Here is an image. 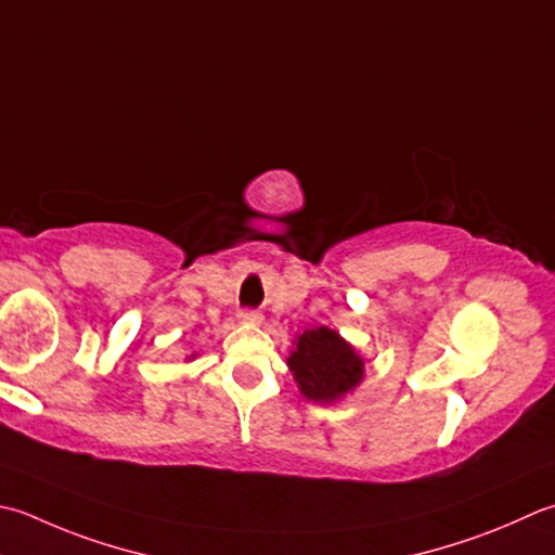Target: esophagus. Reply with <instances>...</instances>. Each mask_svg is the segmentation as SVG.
Masks as SVG:
<instances>
[{"mask_svg":"<svg viewBox=\"0 0 555 555\" xmlns=\"http://www.w3.org/2000/svg\"><path fill=\"white\" fill-rule=\"evenodd\" d=\"M237 320H241L243 324H262V312L257 310H241L237 312Z\"/></svg>","mask_w":555,"mask_h":555,"instance_id":"obj_1","label":"esophagus"}]
</instances>
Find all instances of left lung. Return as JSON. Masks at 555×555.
<instances>
[{
	"label": "left lung",
	"mask_w": 555,
	"mask_h": 555,
	"mask_svg": "<svg viewBox=\"0 0 555 555\" xmlns=\"http://www.w3.org/2000/svg\"><path fill=\"white\" fill-rule=\"evenodd\" d=\"M288 367L300 395L314 404H334L361 385L365 363L353 346L330 327L306 330L296 336Z\"/></svg>",
	"instance_id": "obj_1"
}]
</instances>
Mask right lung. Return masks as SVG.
<instances>
[{"mask_svg": "<svg viewBox=\"0 0 555 555\" xmlns=\"http://www.w3.org/2000/svg\"><path fill=\"white\" fill-rule=\"evenodd\" d=\"M190 358H194V356H190Z\"/></svg>", "mask_w": 555, "mask_h": 555, "instance_id": "1", "label": "right lung"}]
</instances>
